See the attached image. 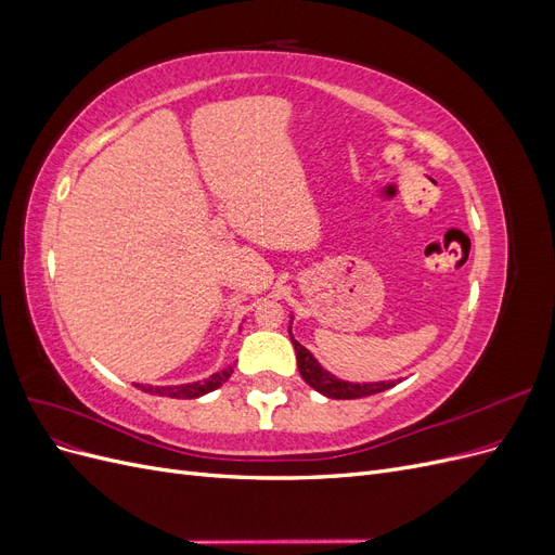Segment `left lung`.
I'll return each mask as SVG.
<instances>
[{
	"instance_id": "8db88e82",
	"label": "left lung",
	"mask_w": 555,
	"mask_h": 555,
	"mask_svg": "<svg viewBox=\"0 0 555 555\" xmlns=\"http://www.w3.org/2000/svg\"><path fill=\"white\" fill-rule=\"evenodd\" d=\"M292 343H294V349H296V361H298L300 377H304L314 391L324 393L326 398H335V400L365 398V396H373V393L391 389V386H393V382H375V384L343 382L338 377H333L331 373H326L324 367L314 361V357L310 354V351L304 345L296 343L294 338H292Z\"/></svg>"
}]
</instances>
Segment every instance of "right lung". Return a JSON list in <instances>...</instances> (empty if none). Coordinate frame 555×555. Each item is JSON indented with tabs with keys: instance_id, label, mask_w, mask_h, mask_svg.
Wrapping results in <instances>:
<instances>
[{
	"instance_id": "1",
	"label": "right lung",
	"mask_w": 555,
	"mask_h": 555,
	"mask_svg": "<svg viewBox=\"0 0 555 555\" xmlns=\"http://www.w3.org/2000/svg\"><path fill=\"white\" fill-rule=\"evenodd\" d=\"M231 373H233V367L229 365L227 371L215 373L204 382L180 384V386H139V389H143L147 393H155V396H169V398H198V396L215 391L217 386H222L231 377Z\"/></svg>"
}]
</instances>
